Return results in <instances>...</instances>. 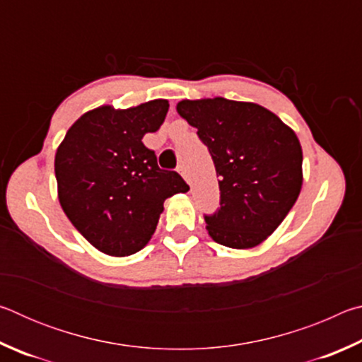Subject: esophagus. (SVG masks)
Here are the masks:
<instances>
[{
  "label": "esophagus",
  "mask_w": 362,
  "mask_h": 362,
  "mask_svg": "<svg viewBox=\"0 0 362 362\" xmlns=\"http://www.w3.org/2000/svg\"><path fill=\"white\" fill-rule=\"evenodd\" d=\"M177 170H179V174L185 179L188 183H189V175H188V170H187V166L185 164H180L179 168H177Z\"/></svg>",
  "instance_id": "1"
}]
</instances>
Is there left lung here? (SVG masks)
<instances>
[{
    "instance_id": "8db88e82",
    "label": "left lung",
    "mask_w": 362,
    "mask_h": 362,
    "mask_svg": "<svg viewBox=\"0 0 362 362\" xmlns=\"http://www.w3.org/2000/svg\"><path fill=\"white\" fill-rule=\"evenodd\" d=\"M177 112L198 129L218 175L220 207L204 216L211 238L233 249L259 246L302 189L303 155L296 132L252 102L182 100Z\"/></svg>"
}]
</instances>
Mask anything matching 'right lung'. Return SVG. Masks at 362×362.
<instances>
[{
    "instance_id": "1",
    "label": "right lung",
    "mask_w": 362,
    "mask_h": 362,
    "mask_svg": "<svg viewBox=\"0 0 362 362\" xmlns=\"http://www.w3.org/2000/svg\"><path fill=\"white\" fill-rule=\"evenodd\" d=\"M164 99L116 110H90L78 118L56 153L60 206L73 226L95 249L126 257L146 246L164 211V201L188 192L175 170L158 168L144 145L146 132L164 122Z\"/></svg>"
}]
</instances>
